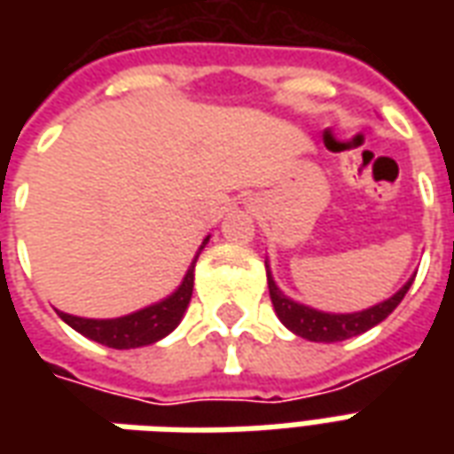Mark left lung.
I'll use <instances>...</instances> for the list:
<instances>
[{"instance_id":"8db88e82","label":"left lung","mask_w":454,"mask_h":454,"mask_svg":"<svg viewBox=\"0 0 454 454\" xmlns=\"http://www.w3.org/2000/svg\"><path fill=\"white\" fill-rule=\"evenodd\" d=\"M267 270V286H270V299H272V306H275L277 318L292 331L299 338H306V340L314 342H340L348 340V338H355V335L367 333L370 328H374L377 324H381L387 316L401 304V299L406 296L409 286L413 285V277H411L406 285L401 286L399 292L389 299H384L380 304L370 306V309H362V311H355V314H328V311H318L314 306L299 304L277 286L275 277L270 272V262L265 260Z\"/></svg>"}]
</instances>
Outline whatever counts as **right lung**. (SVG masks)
Here are the masks:
<instances>
[{
  "label": "right lung",
  "instance_id": "right-lung-1",
  "mask_svg": "<svg viewBox=\"0 0 454 454\" xmlns=\"http://www.w3.org/2000/svg\"><path fill=\"white\" fill-rule=\"evenodd\" d=\"M208 243V236L199 247V253L204 250ZM199 253L192 260V265L182 277L179 286L165 299H160L155 304L138 309L133 314L119 316V318H82V316L65 314L58 311L65 324L74 328L77 333L90 338L94 342H102L106 348L114 350H130V348H143V345H155L169 335L184 318L189 301H192V292H194V265H197Z\"/></svg>",
  "mask_w": 454,
  "mask_h": 454
}]
</instances>
